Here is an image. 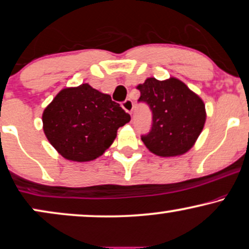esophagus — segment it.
<instances>
[{
  "instance_id": "esophagus-1",
  "label": "esophagus",
  "mask_w": 249,
  "mask_h": 249,
  "mask_svg": "<svg viewBox=\"0 0 249 249\" xmlns=\"http://www.w3.org/2000/svg\"><path fill=\"white\" fill-rule=\"evenodd\" d=\"M122 107H123V109H124L126 112H128L130 115L132 114V111H133V102H132V100H130V99L125 100V101L123 102Z\"/></svg>"
}]
</instances>
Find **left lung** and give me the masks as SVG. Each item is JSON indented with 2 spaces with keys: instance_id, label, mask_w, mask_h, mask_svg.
<instances>
[{
  "instance_id": "8db88e82",
  "label": "left lung",
  "mask_w": 249,
  "mask_h": 249,
  "mask_svg": "<svg viewBox=\"0 0 249 249\" xmlns=\"http://www.w3.org/2000/svg\"><path fill=\"white\" fill-rule=\"evenodd\" d=\"M139 102L152 110L150 131L141 140L155 155H182L193 147L206 123V108L199 96L177 78H147L137 87Z\"/></svg>"
}]
</instances>
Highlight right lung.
Wrapping results in <instances>:
<instances>
[{
    "label": "right lung",
    "instance_id": "add662e5",
    "mask_svg": "<svg viewBox=\"0 0 249 249\" xmlns=\"http://www.w3.org/2000/svg\"><path fill=\"white\" fill-rule=\"evenodd\" d=\"M130 119L109 94L88 84L62 89L42 115L47 139L64 159L74 162L101 156Z\"/></svg>",
    "mask_w": 249,
    "mask_h": 249
}]
</instances>
